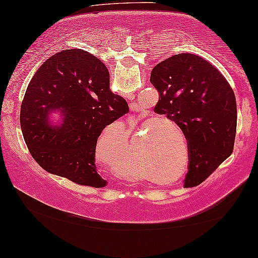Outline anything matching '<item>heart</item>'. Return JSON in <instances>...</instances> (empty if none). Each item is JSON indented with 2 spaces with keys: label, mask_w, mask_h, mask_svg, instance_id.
I'll return each mask as SVG.
<instances>
[{
  "label": "heart",
  "mask_w": 258,
  "mask_h": 258,
  "mask_svg": "<svg viewBox=\"0 0 258 258\" xmlns=\"http://www.w3.org/2000/svg\"><path fill=\"white\" fill-rule=\"evenodd\" d=\"M175 153L173 150L166 146L164 143L152 140L150 142L148 148L144 151V161L145 166L148 168V172L154 176H170L176 170L175 165ZM116 173H120L124 179L134 180L137 177V173L130 167H126V165L122 162H116ZM182 174H179L175 179L177 180Z\"/></svg>",
  "instance_id": "1"
}]
</instances>
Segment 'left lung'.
Listing matches in <instances>:
<instances>
[{
    "instance_id": "8db88e82",
    "label": "left lung",
    "mask_w": 258,
    "mask_h": 258,
    "mask_svg": "<svg viewBox=\"0 0 258 258\" xmlns=\"http://www.w3.org/2000/svg\"><path fill=\"white\" fill-rule=\"evenodd\" d=\"M150 81L160 96L154 112L177 123L189 143L184 187L201 184L233 152L234 92L211 63L190 53L158 63Z\"/></svg>"
}]
</instances>
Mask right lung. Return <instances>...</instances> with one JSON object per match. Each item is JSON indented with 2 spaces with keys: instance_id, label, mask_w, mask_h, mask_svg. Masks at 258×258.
<instances>
[{
  "instance_id": "1",
  "label": "right lung",
  "mask_w": 258,
  "mask_h": 258,
  "mask_svg": "<svg viewBox=\"0 0 258 258\" xmlns=\"http://www.w3.org/2000/svg\"><path fill=\"white\" fill-rule=\"evenodd\" d=\"M109 90L106 66L89 51L67 49L42 63L27 86L21 126L27 149L48 173L89 187H106L96 166V146L106 125L128 113ZM60 113L51 124L49 116Z\"/></svg>"
}]
</instances>
